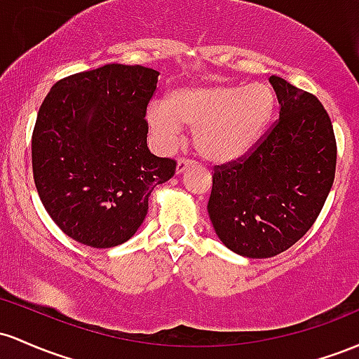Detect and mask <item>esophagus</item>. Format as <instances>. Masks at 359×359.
Returning <instances> with one entry per match:
<instances>
[{"mask_svg":"<svg viewBox=\"0 0 359 359\" xmlns=\"http://www.w3.org/2000/svg\"><path fill=\"white\" fill-rule=\"evenodd\" d=\"M191 164H193V161H190V159H180L178 164H176V175H181V172L187 171Z\"/></svg>","mask_w":359,"mask_h":359,"instance_id":"obj_1","label":"esophagus"}]
</instances>
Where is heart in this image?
I'll return each mask as SVG.
<instances>
[{
	"label": "heart",
	"instance_id": "1",
	"mask_svg": "<svg viewBox=\"0 0 359 359\" xmlns=\"http://www.w3.org/2000/svg\"><path fill=\"white\" fill-rule=\"evenodd\" d=\"M273 108L275 95L264 83L200 84L172 91L168 102L149 103L146 123L161 151H171L187 126L205 159L231 163L259 140Z\"/></svg>",
	"mask_w": 359,
	"mask_h": 359
}]
</instances>
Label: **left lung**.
Instances as JSON below:
<instances>
[{
	"mask_svg": "<svg viewBox=\"0 0 359 359\" xmlns=\"http://www.w3.org/2000/svg\"><path fill=\"white\" fill-rule=\"evenodd\" d=\"M280 118L255 151L213 172L207 210L227 249L252 259L292 248L312 227L331 191L336 139L313 95L271 76Z\"/></svg>",
	"mask_w": 359,
	"mask_h": 359,
	"instance_id": "left-lung-1",
	"label": "left lung"
}]
</instances>
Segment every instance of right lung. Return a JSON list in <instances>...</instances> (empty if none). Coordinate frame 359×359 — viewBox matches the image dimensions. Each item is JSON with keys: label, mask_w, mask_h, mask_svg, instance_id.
Instances as JSON below:
<instances>
[{"label": "right lung", "mask_w": 359, "mask_h": 359, "mask_svg": "<svg viewBox=\"0 0 359 359\" xmlns=\"http://www.w3.org/2000/svg\"><path fill=\"white\" fill-rule=\"evenodd\" d=\"M159 71L104 64L52 86L32 135V168L43 208L71 239L96 249L127 243L149 195L176 163L151 154L149 100Z\"/></svg>", "instance_id": "obj_1"}]
</instances>
